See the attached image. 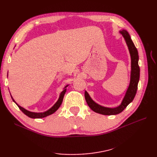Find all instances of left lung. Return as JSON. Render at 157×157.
<instances>
[{"mask_svg":"<svg viewBox=\"0 0 157 157\" xmlns=\"http://www.w3.org/2000/svg\"><path fill=\"white\" fill-rule=\"evenodd\" d=\"M121 34L124 37L126 41V43L128 46V50L130 52V54L131 57V74H130V81L129 86H128L125 96L123 98L121 104L117 107L110 108L105 107L99 105L97 103L95 102L93 99L90 96L88 93L85 91L84 96L86 103L90 108L94 112L101 114L104 115H115L121 113L124 109L129 105V104L134 99L136 92L137 90V84L140 80V69L138 65L139 61V55L138 52L132 40L131 37L128 33L127 31L122 29L119 31Z\"/></svg>","mask_w":157,"mask_h":157,"instance_id":"8db88e82","label":"left lung"}]
</instances>
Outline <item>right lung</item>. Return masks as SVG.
Wrapping results in <instances>:
<instances>
[{
  "label": "right lung",
  "instance_id": "obj_1",
  "mask_svg": "<svg viewBox=\"0 0 157 157\" xmlns=\"http://www.w3.org/2000/svg\"><path fill=\"white\" fill-rule=\"evenodd\" d=\"M67 86H68V85H67V86H65V88H63V90L61 92V94L59 95L58 100L57 101V102L54 104V105L52 106L50 109H48V111H46L43 112V113H34V112H31V111H27V110H26L25 109H24L23 107L19 105L15 101H14V99H13V98L12 96L11 97H12L13 101L16 103V104L18 106V107L20 108V110L23 113H24L25 115H26L27 117H29L32 118H44V117H46L48 116V115H52V114H53L54 113H55L57 110H58L59 107H60V105H61V103H62V101H63L64 95L66 92V90H67L66 88H67Z\"/></svg>",
  "mask_w": 157,
  "mask_h": 157
}]
</instances>
